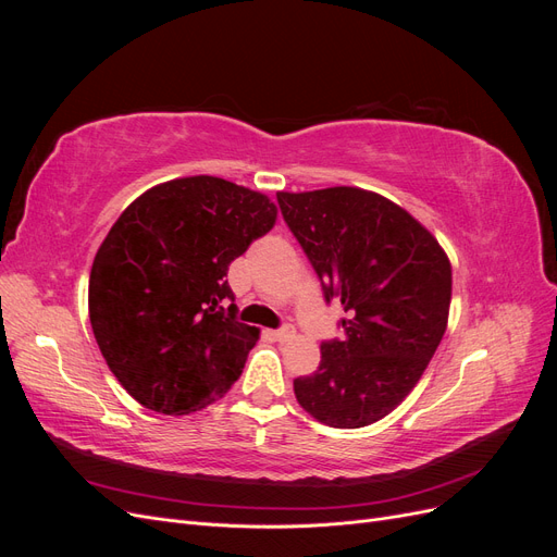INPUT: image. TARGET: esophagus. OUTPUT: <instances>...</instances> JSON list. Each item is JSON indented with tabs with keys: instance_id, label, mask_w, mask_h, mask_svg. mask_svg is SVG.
I'll use <instances>...</instances> for the list:
<instances>
[{
	"instance_id": "obj_1",
	"label": "esophagus",
	"mask_w": 557,
	"mask_h": 557,
	"mask_svg": "<svg viewBox=\"0 0 557 557\" xmlns=\"http://www.w3.org/2000/svg\"><path fill=\"white\" fill-rule=\"evenodd\" d=\"M272 336H274V342H290L293 336H295V327L293 325H283V327H278V330H274L272 332Z\"/></svg>"
}]
</instances>
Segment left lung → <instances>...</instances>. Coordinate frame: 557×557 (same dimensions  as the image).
Here are the masks:
<instances>
[{"label":"left lung","mask_w":557,"mask_h":557,"mask_svg":"<svg viewBox=\"0 0 557 557\" xmlns=\"http://www.w3.org/2000/svg\"><path fill=\"white\" fill-rule=\"evenodd\" d=\"M285 225L323 297L342 301V339L320 344V367L293 381L320 423L352 430L391 413L423 376L446 332L450 262L416 218L376 193H278Z\"/></svg>","instance_id":"obj_1"}]
</instances>
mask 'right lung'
I'll return each mask as SVG.
<instances>
[{
	"mask_svg": "<svg viewBox=\"0 0 557 557\" xmlns=\"http://www.w3.org/2000/svg\"><path fill=\"white\" fill-rule=\"evenodd\" d=\"M276 223L264 195L215 176L156 185L117 218L90 272V325L146 409L183 416L223 397L258 330L239 323L232 260Z\"/></svg>",
	"mask_w": 557,
	"mask_h": 557,
	"instance_id": "1",
	"label": "right lung"
}]
</instances>
